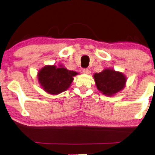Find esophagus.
I'll return each instance as SVG.
<instances>
[{
  "instance_id": "34e87169",
  "label": "esophagus",
  "mask_w": 155,
  "mask_h": 155,
  "mask_svg": "<svg viewBox=\"0 0 155 155\" xmlns=\"http://www.w3.org/2000/svg\"><path fill=\"white\" fill-rule=\"evenodd\" d=\"M82 73H84V74H90V71L87 68H83V69H82Z\"/></svg>"
}]
</instances>
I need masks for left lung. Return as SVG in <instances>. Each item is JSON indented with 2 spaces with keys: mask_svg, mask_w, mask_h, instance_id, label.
Segmentation results:
<instances>
[{
  "mask_svg": "<svg viewBox=\"0 0 155 155\" xmlns=\"http://www.w3.org/2000/svg\"><path fill=\"white\" fill-rule=\"evenodd\" d=\"M96 85L104 94L111 96L124 87L126 80L120 72L106 69L94 75Z\"/></svg>",
  "mask_w": 155,
  "mask_h": 155,
  "instance_id": "8db88e82",
  "label": "left lung"
}]
</instances>
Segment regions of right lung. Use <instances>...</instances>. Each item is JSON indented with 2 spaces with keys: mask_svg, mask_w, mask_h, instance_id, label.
<instances>
[{
  "mask_svg": "<svg viewBox=\"0 0 155 155\" xmlns=\"http://www.w3.org/2000/svg\"><path fill=\"white\" fill-rule=\"evenodd\" d=\"M78 73L68 71L65 68L46 65L38 73V79L44 90L52 94H57L67 90Z\"/></svg>",
  "mask_w": 155,
  "mask_h": 155,
  "instance_id": "1",
  "label": "right lung"
}]
</instances>
